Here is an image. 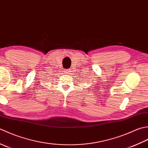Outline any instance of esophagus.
I'll use <instances>...</instances> for the list:
<instances>
[{
    "label": "esophagus",
    "mask_w": 148,
    "mask_h": 148,
    "mask_svg": "<svg viewBox=\"0 0 148 148\" xmlns=\"http://www.w3.org/2000/svg\"><path fill=\"white\" fill-rule=\"evenodd\" d=\"M64 73H66V74H69V73H70L71 70H70V69H65V70H64Z\"/></svg>",
    "instance_id": "obj_1"
}]
</instances>
